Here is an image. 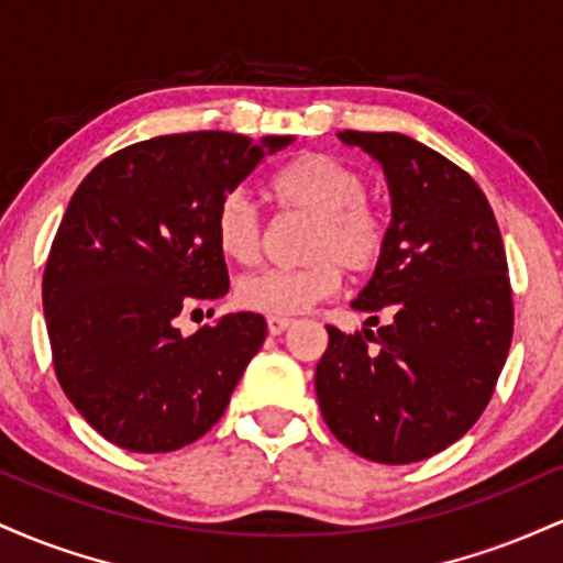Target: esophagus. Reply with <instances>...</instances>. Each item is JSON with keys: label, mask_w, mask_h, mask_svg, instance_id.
<instances>
[{"label": "esophagus", "mask_w": 563, "mask_h": 563, "mask_svg": "<svg viewBox=\"0 0 563 563\" xmlns=\"http://www.w3.org/2000/svg\"><path fill=\"white\" fill-rule=\"evenodd\" d=\"M290 325H294V320L290 318H267V331L273 335H283Z\"/></svg>", "instance_id": "1"}]
</instances>
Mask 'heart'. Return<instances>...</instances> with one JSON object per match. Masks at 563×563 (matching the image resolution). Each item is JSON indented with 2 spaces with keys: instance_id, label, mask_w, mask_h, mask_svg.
<instances>
[{
  "instance_id": "heart-1",
  "label": "heart",
  "mask_w": 563,
  "mask_h": 563,
  "mask_svg": "<svg viewBox=\"0 0 563 563\" xmlns=\"http://www.w3.org/2000/svg\"><path fill=\"white\" fill-rule=\"evenodd\" d=\"M269 198L283 211L312 217L294 269H260L243 275L235 301L249 312L283 318L299 314L328 296L349 275H367L384 260L389 228L376 206L367 203V183L354 166L331 153H301L269 179ZM217 249L230 262L251 264L260 256L262 219L243 190L219 200L214 214Z\"/></svg>"
}]
</instances>
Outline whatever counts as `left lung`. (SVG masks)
Instances as JSON below:
<instances>
[{
	"label": "left lung",
	"mask_w": 563,
	"mask_h": 563,
	"mask_svg": "<svg viewBox=\"0 0 563 563\" xmlns=\"http://www.w3.org/2000/svg\"><path fill=\"white\" fill-rule=\"evenodd\" d=\"M376 158L391 196L389 241L352 301L389 309L378 333L328 325L314 389L328 429L357 455L418 463L479 421L506 365L514 296L495 214L479 185L397 132H339Z\"/></svg>",
	"instance_id": "left-lung-1"
}]
</instances>
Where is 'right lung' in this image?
I'll use <instances>...</instances> for the list:
<instances>
[{"instance_id": "add662e5", "label": "right lung", "mask_w": 563, "mask_h": 563, "mask_svg": "<svg viewBox=\"0 0 563 563\" xmlns=\"http://www.w3.org/2000/svg\"><path fill=\"white\" fill-rule=\"evenodd\" d=\"M290 142L164 134L100 161L74 192L44 267V318L63 391L108 442L172 452L222 418L267 322L238 312L183 335L177 314L228 294L219 200Z\"/></svg>"}]
</instances>
